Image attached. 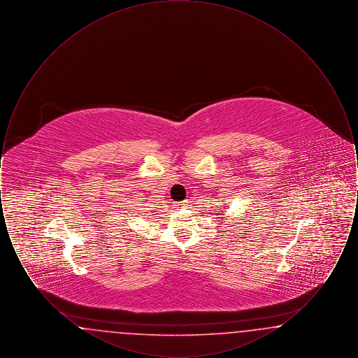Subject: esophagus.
I'll use <instances>...</instances> for the list:
<instances>
[{
  "label": "esophagus",
  "instance_id": "34e87169",
  "mask_svg": "<svg viewBox=\"0 0 358 358\" xmlns=\"http://www.w3.org/2000/svg\"><path fill=\"white\" fill-rule=\"evenodd\" d=\"M187 206H189V205H187V200H185V201H180V203L176 204V208H178V209H185Z\"/></svg>",
  "mask_w": 358,
  "mask_h": 358
}]
</instances>
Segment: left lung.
I'll return each mask as SVG.
<instances>
[{"mask_svg":"<svg viewBox=\"0 0 358 358\" xmlns=\"http://www.w3.org/2000/svg\"><path fill=\"white\" fill-rule=\"evenodd\" d=\"M220 215H222V213H220Z\"/></svg>","mask_w":358,"mask_h":358,"instance_id":"left-lung-1","label":"left lung"}]
</instances>
